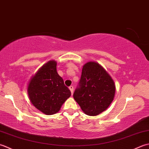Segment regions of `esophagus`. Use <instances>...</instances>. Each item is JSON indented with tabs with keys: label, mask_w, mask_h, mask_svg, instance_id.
Listing matches in <instances>:
<instances>
[{
	"label": "esophagus",
	"mask_w": 149,
	"mask_h": 149,
	"mask_svg": "<svg viewBox=\"0 0 149 149\" xmlns=\"http://www.w3.org/2000/svg\"><path fill=\"white\" fill-rule=\"evenodd\" d=\"M69 89H70V91H71V95H72V94H73V86H71L70 87H69Z\"/></svg>",
	"instance_id": "obj_1"
}]
</instances>
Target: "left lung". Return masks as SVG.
I'll return each instance as SVG.
<instances>
[{
	"label": "left lung",
	"mask_w": 149,
	"mask_h": 149,
	"mask_svg": "<svg viewBox=\"0 0 149 149\" xmlns=\"http://www.w3.org/2000/svg\"><path fill=\"white\" fill-rule=\"evenodd\" d=\"M115 93L114 81L107 71L98 63L89 62L83 66L73 97L85 114L97 116L111 105Z\"/></svg>",
	"instance_id": "1"
}]
</instances>
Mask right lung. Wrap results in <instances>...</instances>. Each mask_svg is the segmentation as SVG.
Here are the masks:
<instances>
[{
  "label": "right lung",
  "instance_id": "add662e5",
  "mask_svg": "<svg viewBox=\"0 0 149 149\" xmlns=\"http://www.w3.org/2000/svg\"><path fill=\"white\" fill-rule=\"evenodd\" d=\"M56 63L49 60L42 65L31 77L27 89L33 106L47 115L58 113L71 95L58 74Z\"/></svg>",
  "mask_w": 149,
  "mask_h": 149
}]
</instances>
